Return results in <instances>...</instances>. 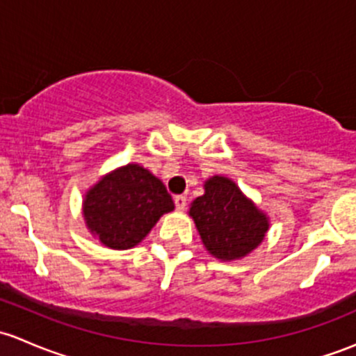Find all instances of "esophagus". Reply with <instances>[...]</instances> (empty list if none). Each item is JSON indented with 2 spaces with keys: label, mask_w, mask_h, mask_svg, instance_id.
<instances>
[{
  "label": "esophagus",
  "mask_w": 356,
  "mask_h": 356,
  "mask_svg": "<svg viewBox=\"0 0 356 356\" xmlns=\"http://www.w3.org/2000/svg\"><path fill=\"white\" fill-rule=\"evenodd\" d=\"M174 203H175V208H177V211H184L186 204H188V200H186V196H175Z\"/></svg>",
  "instance_id": "obj_1"
}]
</instances>
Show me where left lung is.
Wrapping results in <instances>:
<instances>
[{
  "mask_svg": "<svg viewBox=\"0 0 356 356\" xmlns=\"http://www.w3.org/2000/svg\"><path fill=\"white\" fill-rule=\"evenodd\" d=\"M203 189V195L189 204V217L204 250L222 261L248 257L267 236L268 215L225 175L207 179Z\"/></svg>",
  "mask_w": 356,
  "mask_h": 356,
  "instance_id": "8db88e82",
  "label": "left lung"
}]
</instances>
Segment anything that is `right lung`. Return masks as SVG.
<instances>
[{"label":"right lung","instance_id":"add662e5","mask_svg":"<svg viewBox=\"0 0 356 356\" xmlns=\"http://www.w3.org/2000/svg\"><path fill=\"white\" fill-rule=\"evenodd\" d=\"M172 210L174 201L163 182L139 163L102 175L82 200L86 227L110 250L138 246L161 215Z\"/></svg>","mask_w":356,"mask_h":356}]
</instances>
